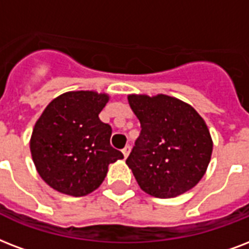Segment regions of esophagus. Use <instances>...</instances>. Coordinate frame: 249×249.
I'll use <instances>...</instances> for the list:
<instances>
[{
    "label": "esophagus",
    "mask_w": 249,
    "mask_h": 249,
    "mask_svg": "<svg viewBox=\"0 0 249 249\" xmlns=\"http://www.w3.org/2000/svg\"><path fill=\"white\" fill-rule=\"evenodd\" d=\"M129 153H130V146L128 145V146H125L124 149H123V154H124L125 158H126V157H128Z\"/></svg>",
    "instance_id": "1"
}]
</instances>
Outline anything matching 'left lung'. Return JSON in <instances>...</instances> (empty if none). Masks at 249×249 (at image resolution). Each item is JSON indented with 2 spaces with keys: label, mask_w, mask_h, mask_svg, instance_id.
I'll list each match as a JSON object with an SVG mask.
<instances>
[{
  "label": "left lung",
  "mask_w": 249,
  "mask_h": 249,
  "mask_svg": "<svg viewBox=\"0 0 249 249\" xmlns=\"http://www.w3.org/2000/svg\"><path fill=\"white\" fill-rule=\"evenodd\" d=\"M141 133L126 164L142 191L170 198L193 188L210 162L213 142L204 119L181 100L157 95H129Z\"/></svg>",
  "instance_id": "obj_1"
}]
</instances>
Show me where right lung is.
I'll list each match as a JSON object with an SVG mask.
<instances>
[{
	"label": "right lung",
	"mask_w": 249,
	"mask_h": 249,
	"mask_svg": "<svg viewBox=\"0 0 249 249\" xmlns=\"http://www.w3.org/2000/svg\"><path fill=\"white\" fill-rule=\"evenodd\" d=\"M108 95L71 91L47 106L32 132L30 149L36 170L49 187L69 196H86L107 175L108 164L124 155L109 145L112 128L100 111Z\"/></svg>",
	"instance_id": "obj_1"
}]
</instances>
